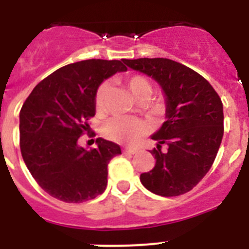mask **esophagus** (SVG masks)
Returning a JSON list of instances; mask_svg holds the SVG:
<instances>
[{
    "label": "esophagus",
    "instance_id": "1",
    "mask_svg": "<svg viewBox=\"0 0 249 249\" xmlns=\"http://www.w3.org/2000/svg\"><path fill=\"white\" fill-rule=\"evenodd\" d=\"M123 153H129V155H135L137 153V149L136 148H123Z\"/></svg>",
    "mask_w": 249,
    "mask_h": 249
}]
</instances>
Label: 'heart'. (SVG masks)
Returning a JSON list of instances; mask_svg holds the SVG:
<instances>
[{"label": "heart", "instance_id": "1", "mask_svg": "<svg viewBox=\"0 0 249 249\" xmlns=\"http://www.w3.org/2000/svg\"><path fill=\"white\" fill-rule=\"evenodd\" d=\"M123 83L126 85L131 94L136 101L148 100L152 93V85L148 78L142 74H132L123 78ZM109 92V83L103 82L96 89L94 93V107L97 111L105 108L107 94ZM148 131L143 121L133 120V118H113L108 121L103 127V133L109 140H113L120 143H133L141 136H143Z\"/></svg>", "mask_w": 249, "mask_h": 249}]
</instances>
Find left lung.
<instances>
[{"instance_id":"8db88e82","label":"left lung","mask_w":249,"mask_h":249,"mask_svg":"<svg viewBox=\"0 0 249 249\" xmlns=\"http://www.w3.org/2000/svg\"><path fill=\"white\" fill-rule=\"evenodd\" d=\"M155 78L166 94V118L152 136L156 164L141 182L152 193L176 197L190 192L212 167L223 137V105L211 83L192 68L168 58L123 59ZM167 144L166 152L160 151Z\"/></svg>"}]
</instances>
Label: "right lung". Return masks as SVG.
I'll return each mask as SVG.
<instances>
[{"label": "right lung", "mask_w": 249, "mask_h": 249, "mask_svg": "<svg viewBox=\"0 0 249 249\" xmlns=\"http://www.w3.org/2000/svg\"><path fill=\"white\" fill-rule=\"evenodd\" d=\"M127 67L118 59H86L58 68L32 89L19 111V148L28 171L50 196L81 203L102 195L107 166L121 147L97 138L78 146L96 113L94 93L103 80Z\"/></svg>", "instance_id": "add662e5"}]
</instances>
